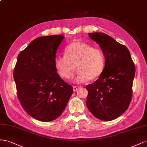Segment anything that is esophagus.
<instances>
[{"label":"esophagus","mask_w":147,"mask_h":147,"mask_svg":"<svg viewBox=\"0 0 147 147\" xmlns=\"http://www.w3.org/2000/svg\"><path fill=\"white\" fill-rule=\"evenodd\" d=\"M73 89L74 91H76L77 90L79 89V87L77 86H73Z\"/></svg>","instance_id":"esophagus-1"}]
</instances>
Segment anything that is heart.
<instances>
[{
	"label": "heart",
	"instance_id": "heart-1",
	"mask_svg": "<svg viewBox=\"0 0 147 147\" xmlns=\"http://www.w3.org/2000/svg\"><path fill=\"white\" fill-rule=\"evenodd\" d=\"M55 68L62 78L71 79L78 71L75 82L82 83L94 81L101 76L105 66V57L102 50L92 45L76 41L66 46L65 55H58L54 60Z\"/></svg>",
	"mask_w": 147,
	"mask_h": 147
}]
</instances>
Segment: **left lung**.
Returning <instances> with one entry per match:
<instances>
[{
	"label": "left lung",
	"mask_w": 147,
	"mask_h": 147,
	"mask_svg": "<svg viewBox=\"0 0 147 147\" xmlns=\"http://www.w3.org/2000/svg\"><path fill=\"white\" fill-rule=\"evenodd\" d=\"M89 36L101 47L105 66L97 80L86 87V105L95 118L112 121L124 113L131 103L135 65L128 49L110 36L102 32Z\"/></svg>",
	"instance_id": "left-lung-1"
}]
</instances>
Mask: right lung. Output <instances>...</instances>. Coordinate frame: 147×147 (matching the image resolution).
<instances>
[{
    "mask_svg": "<svg viewBox=\"0 0 147 147\" xmlns=\"http://www.w3.org/2000/svg\"><path fill=\"white\" fill-rule=\"evenodd\" d=\"M62 35L39 37L21 52L13 70L17 96L32 118L49 122L65 110L73 87L59 76L54 63Z\"/></svg>",
    "mask_w": 147,
    "mask_h": 147,
    "instance_id": "add662e5",
    "label": "right lung"
}]
</instances>
